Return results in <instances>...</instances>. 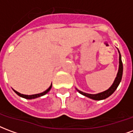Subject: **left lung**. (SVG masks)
I'll return each instance as SVG.
<instances>
[{
  "label": "left lung",
  "instance_id": "8db88e82",
  "mask_svg": "<svg viewBox=\"0 0 133 133\" xmlns=\"http://www.w3.org/2000/svg\"><path fill=\"white\" fill-rule=\"evenodd\" d=\"M118 52H119V68H118V72L117 73V76L115 79L112 85L108 89L106 90L105 91H103L100 93H97V94H89V93H86V92H82L81 90H79L76 88V90H78V92H80L81 94H82L84 96H86L88 98L92 99V100H104L105 98H108L109 96L113 93L115 91V90L117 89V88L119 85L121 79H122V76H123V63H122V60H121V55H120V52L119 51V50L117 49Z\"/></svg>",
  "mask_w": 133,
  "mask_h": 133
}]
</instances>
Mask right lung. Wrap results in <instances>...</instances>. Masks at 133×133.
I'll use <instances>...</instances> for the list:
<instances>
[{
    "instance_id": "1",
    "label": "right lung",
    "mask_w": 133,
    "mask_h": 133,
    "mask_svg": "<svg viewBox=\"0 0 133 133\" xmlns=\"http://www.w3.org/2000/svg\"><path fill=\"white\" fill-rule=\"evenodd\" d=\"M51 88H52V83L50 85V86L48 88V89L45 90V91H44V92H41V93H38V94H35V95H23V94H21V93H20V92H17L16 90H13V91L16 92V94L18 95H19L20 97H22V98H25V99H29V100H31V99H35V98H39V97H41V96H43V95H45L46 93L49 92L50 90L51 89Z\"/></svg>"
}]
</instances>
